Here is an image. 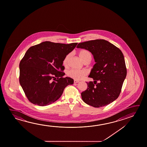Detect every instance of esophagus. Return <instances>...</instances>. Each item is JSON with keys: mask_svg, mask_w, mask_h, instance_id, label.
Here are the masks:
<instances>
[{"mask_svg": "<svg viewBox=\"0 0 147 147\" xmlns=\"http://www.w3.org/2000/svg\"><path fill=\"white\" fill-rule=\"evenodd\" d=\"M79 80H74V83H78V82H79Z\"/></svg>", "mask_w": 147, "mask_h": 147, "instance_id": "esophagus-1", "label": "esophagus"}]
</instances>
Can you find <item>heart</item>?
<instances>
[{"label":"heart","instance_id":"b5f03b06","mask_svg":"<svg viewBox=\"0 0 147 147\" xmlns=\"http://www.w3.org/2000/svg\"><path fill=\"white\" fill-rule=\"evenodd\" d=\"M78 55L84 63L90 62L92 59V55L89 51L82 49L78 51ZM70 54H68L65 56L63 61V65L65 67H67L68 62L70 59ZM87 74V72L84 70H71L67 73L69 77L75 80H80Z\"/></svg>","mask_w":147,"mask_h":147}]
</instances>
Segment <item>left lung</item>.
I'll use <instances>...</instances> for the list:
<instances>
[{
    "label": "left lung",
    "mask_w": 147,
    "mask_h": 147,
    "mask_svg": "<svg viewBox=\"0 0 147 147\" xmlns=\"http://www.w3.org/2000/svg\"><path fill=\"white\" fill-rule=\"evenodd\" d=\"M77 48L91 52L96 62L89 76L94 82H86L87 89L81 93L83 101L95 108L107 106L118 98L127 75L122 52L104 39L81 42Z\"/></svg>",
    "instance_id": "8db88e82"
}]
</instances>
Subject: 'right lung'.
<instances>
[{
    "label": "right lung",
    "mask_w": 147,
    "mask_h": 147,
    "mask_svg": "<svg viewBox=\"0 0 147 147\" xmlns=\"http://www.w3.org/2000/svg\"><path fill=\"white\" fill-rule=\"evenodd\" d=\"M77 43L45 41L27 50L20 63V83L32 104L46 106L60 98L65 87L74 80L63 77V60Z\"/></svg>",
    "instance_id": "right-lung-1"
}]
</instances>
